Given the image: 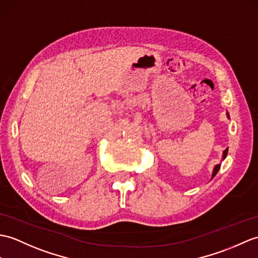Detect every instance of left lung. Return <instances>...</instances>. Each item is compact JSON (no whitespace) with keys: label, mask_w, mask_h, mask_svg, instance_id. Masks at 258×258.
Wrapping results in <instances>:
<instances>
[{"label":"left lung","mask_w":258,"mask_h":258,"mask_svg":"<svg viewBox=\"0 0 258 258\" xmlns=\"http://www.w3.org/2000/svg\"><path fill=\"white\" fill-rule=\"evenodd\" d=\"M226 115H227V117H229L230 118V116H229V113H226ZM226 155H227V148L225 149V151L223 152V159L226 157ZM220 167H221V165L219 164V165H217V166H215L214 167V169H213V173H212V178L215 176V175H217V173H218V171L220 170Z\"/></svg>","instance_id":"obj_1"}]
</instances>
